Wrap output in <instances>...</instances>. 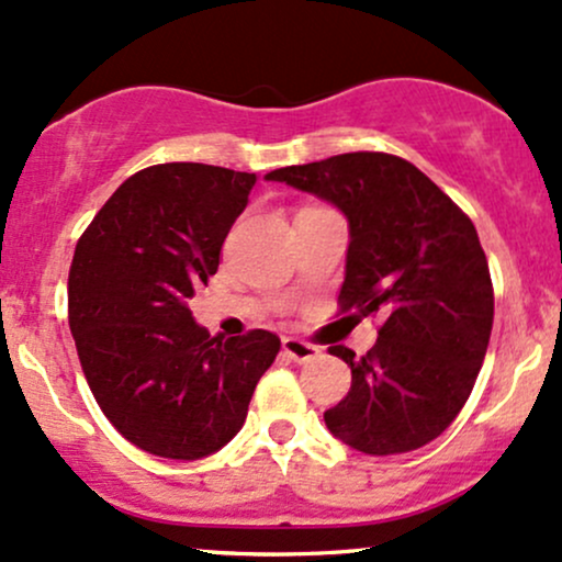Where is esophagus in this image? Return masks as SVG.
Listing matches in <instances>:
<instances>
[{
    "mask_svg": "<svg viewBox=\"0 0 562 562\" xmlns=\"http://www.w3.org/2000/svg\"><path fill=\"white\" fill-rule=\"evenodd\" d=\"M282 351H285L293 362H310L319 355L317 347H312V344L301 341V338H293V336L282 338Z\"/></svg>",
    "mask_w": 562,
    "mask_h": 562,
    "instance_id": "esophagus-1",
    "label": "esophagus"
}]
</instances>
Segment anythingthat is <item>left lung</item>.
Returning <instances> with one entry per match:
<instances>
[{"mask_svg": "<svg viewBox=\"0 0 562 562\" xmlns=\"http://www.w3.org/2000/svg\"><path fill=\"white\" fill-rule=\"evenodd\" d=\"M349 221L338 304L384 323L368 355L330 347L351 386L325 424L360 453H408L464 408L493 328V285L477 229L416 165L351 151L267 172Z\"/></svg>", "mask_w": 562, "mask_h": 562, "instance_id": "8db88e82", "label": "left lung"}]
</instances>
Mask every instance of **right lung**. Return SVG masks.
<instances>
[{
	"label": "right lung",
	"mask_w": 562,
	"mask_h": 562,
	"mask_svg": "<svg viewBox=\"0 0 562 562\" xmlns=\"http://www.w3.org/2000/svg\"><path fill=\"white\" fill-rule=\"evenodd\" d=\"M256 181L215 165H154L127 178L79 237L74 344L103 416L140 451L178 461L221 451L280 351L269 330L211 336L189 310Z\"/></svg>",
	"instance_id": "obj_1"
}]
</instances>
